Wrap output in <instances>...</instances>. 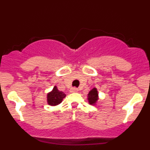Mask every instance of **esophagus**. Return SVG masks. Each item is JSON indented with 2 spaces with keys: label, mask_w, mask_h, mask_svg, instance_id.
Wrapping results in <instances>:
<instances>
[{
  "label": "esophagus",
  "mask_w": 150,
  "mask_h": 150,
  "mask_svg": "<svg viewBox=\"0 0 150 150\" xmlns=\"http://www.w3.org/2000/svg\"><path fill=\"white\" fill-rule=\"evenodd\" d=\"M70 92H72V93H76V92H78V89L76 88V87H73V88L70 89Z\"/></svg>",
  "instance_id": "1"
}]
</instances>
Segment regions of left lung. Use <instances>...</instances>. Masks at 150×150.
<instances>
[{
    "instance_id": "8db88e82",
    "label": "left lung",
    "mask_w": 150,
    "mask_h": 150,
    "mask_svg": "<svg viewBox=\"0 0 150 150\" xmlns=\"http://www.w3.org/2000/svg\"><path fill=\"white\" fill-rule=\"evenodd\" d=\"M99 99V93H98L97 89L94 87L89 91L87 94V100H88L89 104L91 105H96Z\"/></svg>"
}]
</instances>
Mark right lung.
I'll use <instances>...</instances> for the list:
<instances>
[{"label": "right lung", "instance_id": "1", "mask_svg": "<svg viewBox=\"0 0 150 150\" xmlns=\"http://www.w3.org/2000/svg\"><path fill=\"white\" fill-rule=\"evenodd\" d=\"M66 97V94L61 91H59L56 86H54L52 90L46 95V101L47 104L50 106H57L63 101V99Z\"/></svg>", "mask_w": 150, "mask_h": 150}]
</instances>
